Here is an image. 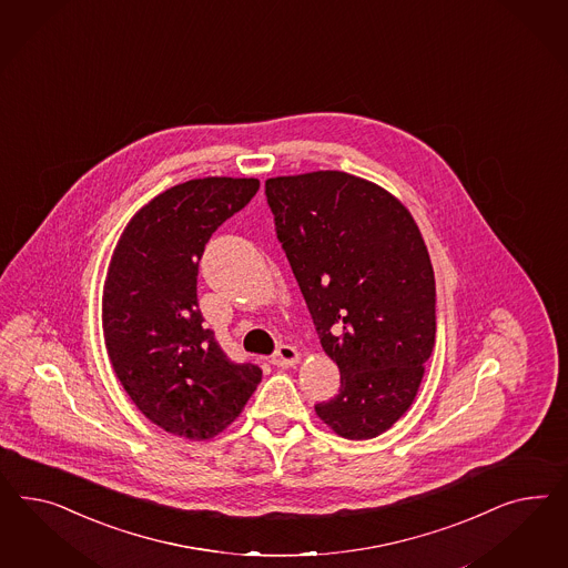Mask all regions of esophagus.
<instances>
[{
	"label": "esophagus",
	"instance_id": "1",
	"mask_svg": "<svg viewBox=\"0 0 568 568\" xmlns=\"http://www.w3.org/2000/svg\"><path fill=\"white\" fill-rule=\"evenodd\" d=\"M297 361H300V354H297V349L290 344L278 345L275 354H273V358H271V362H273L275 366H281V368L293 366Z\"/></svg>",
	"mask_w": 568,
	"mask_h": 568
}]
</instances>
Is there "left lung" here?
I'll use <instances>...</instances> for the list:
<instances>
[{
    "label": "left lung",
    "instance_id": "8db88e82",
    "mask_svg": "<svg viewBox=\"0 0 568 568\" xmlns=\"http://www.w3.org/2000/svg\"><path fill=\"white\" fill-rule=\"evenodd\" d=\"M292 264L342 387L314 406L345 439H373L410 408L435 345V276L410 212L354 174L266 181Z\"/></svg>",
    "mask_w": 568,
    "mask_h": 568
}]
</instances>
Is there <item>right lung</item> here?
<instances>
[{"mask_svg":"<svg viewBox=\"0 0 568 568\" xmlns=\"http://www.w3.org/2000/svg\"><path fill=\"white\" fill-rule=\"evenodd\" d=\"M258 187L231 176L174 185L139 210L110 262L103 337L114 373L141 413L187 439L231 425L262 381L254 362L224 354L197 304L207 241Z\"/></svg>","mask_w":568,"mask_h":568,"instance_id":"right-lung-1","label":"right lung"}]
</instances>
